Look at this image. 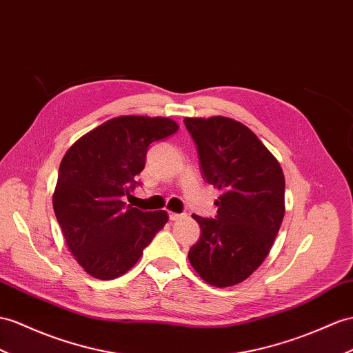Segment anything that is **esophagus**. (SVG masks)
Returning a JSON list of instances; mask_svg holds the SVG:
<instances>
[{
	"label": "esophagus",
	"instance_id": "obj_1",
	"mask_svg": "<svg viewBox=\"0 0 353 353\" xmlns=\"http://www.w3.org/2000/svg\"><path fill=\"white\" fill-rule=\"evenodd\" d=\"M168 216H170V221H180L186 218L185 213H170Z\"/></svg>",
	"mask_w": 353,
	"mask_h": 353
}]
</instances>
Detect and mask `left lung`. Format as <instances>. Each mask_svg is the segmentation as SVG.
Masks as SVG:
<instances>
[{
    "instance_id": "8db88e82",
    "label": "left lung",
    "mask_w": 353,
    "mask_h": 353,
    "mask_svg": "<svg viewBox=\"0 0 353 353\" xmlns=\"http://www.w3.org/2000/svg\"><path fill=\"white\" fill-rule=\"evenodd\" d=\"M207 183L221 191L214 219L192 218L201 237L188 254L207 283L237 285L264 263L285 216V176L248 126L223 116L185 117Z\"/></svg>"
}]
</instances>
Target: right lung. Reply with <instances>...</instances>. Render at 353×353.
I'll return each instance as SVG.
<instances>
[{"label": "right lung", "mask_w": 353, "mask_h": 353, "mask_svg": "<svg viewBox=\"0 0 353 353\" xmlns=\"http://www.w3.org/2000/svg\"><path fill=\"white\" fill-rule=\"evenodd\" d=\"M179 130L168 117L119 116L80 137L61 161L53 210L67 246L88 274L112 280L143 255L168 214L122 201L135 185L150 143Z\"/></svg>", "instance_id": "right-lung-1"}]
</instances>
